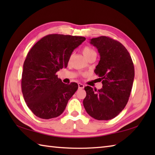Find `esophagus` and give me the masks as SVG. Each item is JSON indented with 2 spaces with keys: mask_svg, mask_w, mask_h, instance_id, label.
Segmentation results:
<instances>
[{
  "mask_svg": "<svg viewBox=\"0 0 155 155\" xmlns=\"http://www.w3.org/2000/svg\"><path fill=\"white\" fill-rule=\"evenodd\" d=\"M78 88H79V89H83V88H84V84H81V83H78Z\"/></svg>",
  "mask_w": 155,
  "mask_h": 155,
  "instance_id": "esophagus-1",
  "label": "esophagus"
}]
</instances>
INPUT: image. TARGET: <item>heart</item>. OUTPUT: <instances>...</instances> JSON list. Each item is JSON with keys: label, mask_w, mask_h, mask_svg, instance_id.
I'll list each match as a JSON object with an SVG mask.
<instances>
[{"label": "heart", "mask_w": 155, "mask_h": 155, "mask_svg": "<svg viewBox=\"0 0 155 155\" xmlns=\"http://www.w3.org/2000/svg\"><path fill=\"white\" fill-rule=\"evenodd\" d=\"M83 53L84 57L87 58H88V57H90L92 55L96 54V52L94 51L93 48H92L90 47H88V46H86V47H83Z\"/></svg>", "instance_id": "obj_1"}]
</instances>
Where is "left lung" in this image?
<instances>
[{
  "label": "left lung",
  "mask_w": 155,
  "mask_h": 155,
  "mask_svg": "<svg viewBox=\"0 0 155 155\" xmlns=\"http://www.w3.org/2000/svg\"><path fill=\"white\" fill-rule=\"evenodd\" d=\"M97 48L100 61L94 70L103 83L97 90L84 87L87 96L83 105L91 117L99 120L114 118L124 109L132 90L134 68L129 52L120 42L110 37L91 39Z\"/></svg>",
  "instance_id": "8db88e82"
}]
</instances>
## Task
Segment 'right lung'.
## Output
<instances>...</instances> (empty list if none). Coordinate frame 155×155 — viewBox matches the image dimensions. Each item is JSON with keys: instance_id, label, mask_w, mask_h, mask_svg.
Here are the masks:
<instances>
[{"instance_id": "obj_1", "label": "right lung", "mask_w": 155, "mask_h": 155, "mask_svg": "<svg viewBox=\"0 0 155 155\" xmlns=\"http://www.w3.org/2000/svg\"><path fill=\"white\" fill-rule=\"evenodd\" d=\"M86 38L52 34L38 41L23 64L21 88L28 107L36 116L50 119L61 115L78 84H64L56 74L67 67L72 51Z\"/></svg>"}]
</instances>
